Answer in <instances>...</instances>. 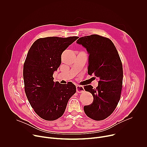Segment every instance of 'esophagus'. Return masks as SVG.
Masks as SVG:
<instances>
[{
    "label": "esophagus",
    "instance_id": "esophagus-1",
    "mask_svg": "<svg viewBox=\"0 0 147 147\" xmlns=\"http://www.w3.org/2000/svg\"><path fill=\"white\" fill-rule=\"evenodd\" d=\"M76 91L78 93H82L84 91V88L81 86H77L76 87Z\"/></svg>",
    "mask_w": 147,
    "mask_h": 147
}]
</instances>
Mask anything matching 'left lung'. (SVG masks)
<instances>
[{
	"mask_svg": "<svg viewBox=\"0 0 147 147\" xmlns=\"http://www.w3.org/2000/svg\"><path fill=\"white\" fill-rule=\"evenodd\" d=\"M77 43L89 54L88 74L99 78L95 89L91 85L84 87L94 100L84 107V111L93 120L105 119L113 112L120 98L123 73L119 55L111 39L98 35L81 37Z\"/></svg>",
	"mask_w": 147,
	"mask_h": 147,
	"instance_id": "left-lung-1",
	"label": "left lung"
}]
</instances>
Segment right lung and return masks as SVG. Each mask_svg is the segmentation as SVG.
<instances>
[{
  "mask_svg": "<svg viewBox=\"0 0 147 147\" xmlns=\"http://www.w3.org/2000/svg\"><path fill=\"white\" fill-rule=\"evenodd\" d=\"M78 38H39L28 51L23 67L25 92L35 113L44 120L60 117L76 92L71 82L63 85L54 82L53 74L61 64L62 53Z\"/></svg>",
  "mask_w": 147,
  "mask_h": 147,
  "instance_id": "right-lung-1",
  "label": "right lung"
}]
</instances>
